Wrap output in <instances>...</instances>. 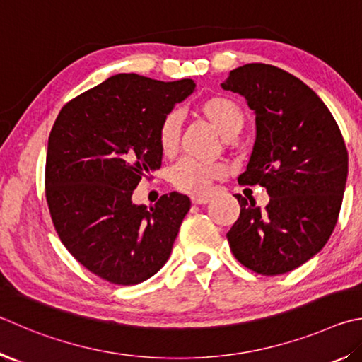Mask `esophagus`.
<instances>
[{
	"instance_id": "1",
	"label": "esophagus",
	"mask_w": 362,
	"mask_h": 362,
	"mask_svg": "<svg viewBox=\"0 0 362 362\" xmlns=\"http://www.w3.org/2000/svg\"><path fill=\"white\" fill-rule=\"evenodd\" d=\"M192 202L198 204V206H202V204L210 202V198L209 196H192Z\"/></svg>"
}]
</instances>
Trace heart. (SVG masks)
Returning a JSON list of instances; mask_svg holds the SVG:
<instances>
[{
	"instance_id": "heart-1",
	"label": "heart",
	"mask_w": 362,
	"mask_h": 362,
	"mask_svg": "<svg viewBox=\"0 0 362 362\" xmlns=\"http://www.w3.org/2000/svg\"><path fill=\"white\" fill-rule=\"evenodd\" d=\"M198 114L212 123L216 131L225 139H234L242 128H244L245 117L238 103L226 96H212L202 101L198 107ZM180 137V118L175 112H169L163 117L158 131H156V142L164 156L175 153L179 147ZM223 177V169L218 164H206L192 160H182L170 169L169 179L173 185L183 193L199 196L204 194L212 185V182Z\"/></svg>"
}]
</instances>
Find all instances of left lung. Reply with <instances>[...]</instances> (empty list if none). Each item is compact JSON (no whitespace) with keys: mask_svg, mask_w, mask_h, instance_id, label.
Wrapping results in <instances>:
<instances>
[{"mask_svg":"<svg viewBox=\"0 0 362 362\" xmlns=\"http://www.w3.org/2000/svg\"><path fill=\"white\" fill-rule=\"evenodd\" d=\"M221 87L244 96L256 114V141L239 183L261 185L271 196L261 209L234 194L240 215L226 234L229 247L256 274L290 272L336 228L348 174L344 137L320 96L272 64L235 68Z\"/></svg>","mask_w":362,"mask_h":362,"instance_id":"8db88e82","label":"left lung"}]
</instances>
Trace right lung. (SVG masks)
I'll list each match as a JSON object with an SVG mask.
<instances>
[{
	"label": "right lung",
	"instance_id": "obj_1",
	"mask_svg": "<svg viewBox=\"0 0 362 362\" xmlns=\"http://www.w3.org/2000/svg\"><path fill=\"white\" fill-rule=\"evenodd\" d=\"M196 87L117 74L76 96L49 136L45 198L55 231L91 274L136 285L166 264L192 202L163 194L153 207L131 201L141 179L161 168L156 131Z\"/></svg>",
	"mask_w": 362,
	"mask_h": 362
}]
</instances>
